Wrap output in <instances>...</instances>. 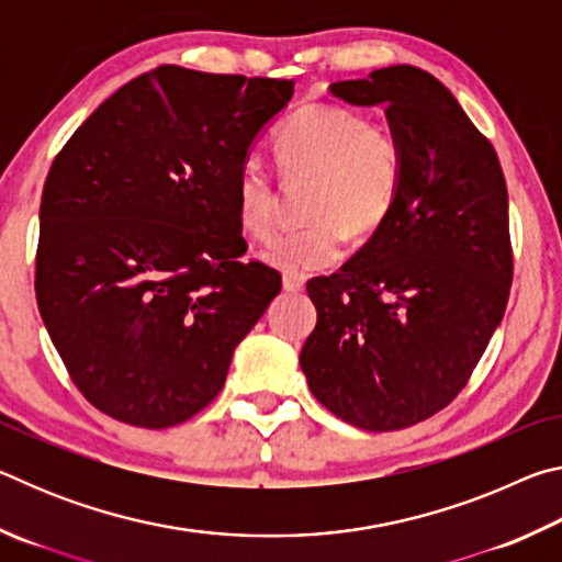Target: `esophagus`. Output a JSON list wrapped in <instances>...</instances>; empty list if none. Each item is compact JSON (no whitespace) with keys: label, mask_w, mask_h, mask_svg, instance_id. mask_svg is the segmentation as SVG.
<instances>
[{"label":"esophagus","mask_w":562,"mask_h":562,"mask_svg":"<svg viewBox=\"0 0 562 562\" xmlns=\"http://www.w3.org/2000/svg\"><path fill=\"white\" fill-rule=\"evenodd\" d=\"M304 282H307V278H304L302 272H284L282 288L288 290V292H302L304 290Z\"/></svg>","instance_id":"obj_1"}]
</instances>
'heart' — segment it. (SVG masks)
I'll return each instance as SVG.
<instances>
[{"instance_id": "1", "label": "heart", "mask_w": 562, "mask_h": 562, "mask_svg": "<svg viewBox=\"0 0 562 562\" xmlns=\"http://www.w3.org/2000/svg\"><path fill=\"white\" fill-rule=\"evenodd\" d=\"M274 158L288 183L310 180L304 217L310 225L282 235L265 252L282 270H322L345 250V233L355 240L384 227L402 195L406 156L392 128L369 123L361 113L335 103H307L282 123ZM235 211L252 240L268 243L278 233L280 190L270 170L245 164L235 183Z\"/></svg>"}]
</instances>
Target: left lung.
Masks as SVG:
<instances>
[{"label": "left lung", "mask_w": 562, "mask_h": 562, "mask_svg": "<svg viewBox=\"0 0 562 562\" xmlns=\"http://www.w3.org/2000/svg\"><path fill=\"white\" fill-rule=\"evenodd\" d=\"M329 91L384 103L406 173L384 227L339 272L307 282L317 327L300 364L341 422L396 431L459 396L506 315V178L491 140L429 71L389 66Z\"/></svg>", "instance_id": "left-lung-1"}]
</instances>
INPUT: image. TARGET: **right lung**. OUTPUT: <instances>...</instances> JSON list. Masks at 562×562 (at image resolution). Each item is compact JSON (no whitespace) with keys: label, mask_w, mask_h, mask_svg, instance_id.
<instances>
[{"label":"right lung","mask_w":562,"mask_h":562,"mask_svg":"<svg viewBox=\"0 0 562 562\" xmlns=\"http://www.w3.org/2000/svg\"><path fill=\"white\" fill-rule=\"evenodd\" d=\"M288 79L158 66L74 131L46 176L36 304L76 389L116 422L168 429L213 402L282 290L240 260L235 183Z\"/></svg>","instance_id":"right-lung-1"}]
</instances>
